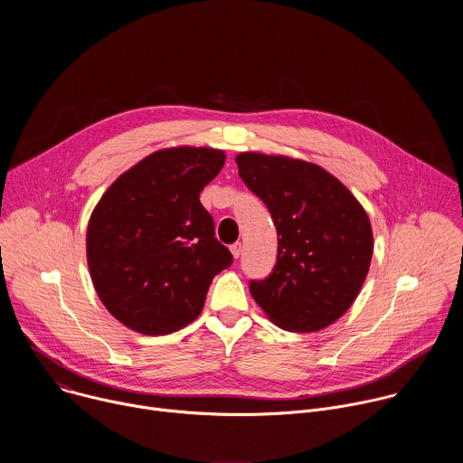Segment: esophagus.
<instances>
[{"instance_id":"esophagus-1","label":"esophagus","mask_w":463,"mask_h":463,"mask_svg":"<svg viewBox=\"0 0 463 463\" xmlns=\"http://www.w3.org/2000/svg\"><path fill=\"white\" fill-rule=\"evenodd\" d=\"M231 252H232L234 258H240V254H241V243H240V241L232 243V245H231Z\"/></svg>"}]
</instances>
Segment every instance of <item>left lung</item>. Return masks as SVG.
<instances>
[{
    "label": "left lung",
    "instance_id": "obj_1",
    "mask_svg": "<svg viewBox=\"0 0 463 463\" xmlns=\"http://www.w3.org/2000/svg\"><path fill=\"white\" fill-rule=\"evenodd\" d=\"M236 165L280 236L273 273L249 284L252 298L295 334L334 324L370 269L373 234L363 205L335 175L302 159L243 152Z\"/></svg>",
    "mask_w": 463,
    "mask_h": 463
}]
</instances>
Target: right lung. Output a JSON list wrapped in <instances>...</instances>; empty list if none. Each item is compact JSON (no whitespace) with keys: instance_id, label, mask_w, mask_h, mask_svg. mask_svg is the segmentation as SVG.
Masks as SVG:
<instances>
[{"instance_id":"right-lung-1","label":"right lung","mask_w":463,"mask_h":463,"mask_svg":"<svg viewBox=\"0 0 463 463\" xmlns=\"http://www.w3.org/2000/svg\"><path fill=\"white\" fill-rule=\"evenodd\" d=\"M225 152L175 146L150 154L104 192L86 252L106 309L143 335H166L202 313L213 279L232 263L200 192Z\"/></svg>"}]
</instances>
